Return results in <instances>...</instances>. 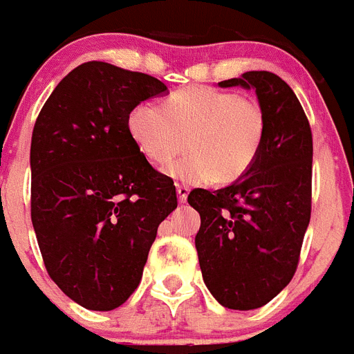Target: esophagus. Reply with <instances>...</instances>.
I'll return each mask as SVG.
<instances>
[{
  "mask_svg": "<svg viewBox=\"0 0 354 354\" xmlns=\"http://www.w3.org/2000/svg\"><path fill=\"white\" fill-rule=\"evenodd\" d=\"M176 192H178V201L180 203H185L187 201V196H189V187L187 185H176Z\"/></svg>",
  "mask_w": 354,
  "mask_h": 354,
  "instance_id": "34e87169",
  "label": "esophagus"
}]
</instances>
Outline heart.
I'll return each instance as SVG.
<instances>
[{
  "mask_svg": "<svg viewBox=\"0 0 354 354\" xmlns=\"http://www.w3.org/2000/svg\"><path fill=\"white\" fill-rule=\"evenodd\" d=\"M127 129L145 158L169 169L180 182L214 180L228 185L250 171L266 133V115L259 100L209 86H191L172 93L163 109L142 102L127 117Z\"/></svg>",
  "mask_w": 354,
  "mask_h": 354,
  "instance_id": "obj_1",
  "label": "heart"
}]
</instances>
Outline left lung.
<instances>
[{
	"mask_svg": "<svg viewBox=\"0 0 354 354\" xmlns=\"http://www.w3.org/2000/svg\"><path fill=\"white\" fill-rule=\"evenodd\" d=\"M254 90L266 133L254 165L218 191L194 189L200 212L196 250L205 286L230 310H255L290 284L311 216L313 140L297 95L272 71L218 82Z\"/></svg>",
	"mask_w": 354,
	"mask_h": 354,
	"instance_id": "1",
	"label": "left lung"
}]
</instances>
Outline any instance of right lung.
<instances>
[{
	"label": "right lung",
	"mask_w": 354,
	"mask_h": 354,
	"mask_svg": "<svg viewBox=\"0 0 354 354\" xmlns=\"http://www.w3.org/2000/svg\"><path fill=\"white\" fill-rule=\"evenodd\" d=\"M162 81L84 62L52 91L30 145L32 225L52 281L86 310L111 311L140 284L158 225L178 207L172 180L127 129Z\"/></svg>",
	"instance_id": "obj_1"
}]
</instances>
